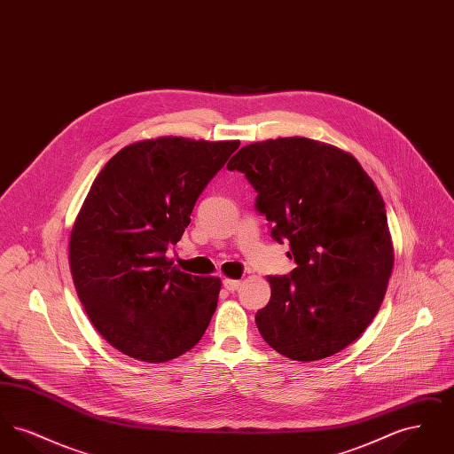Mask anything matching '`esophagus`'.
Masks as SVG:
<instances>
[{
    "label": "esophagus",
    "mask_w": 454,
    "mask_h": 454,
    "mask_svg": "<svg viewBox=\"0 0 454 454\" xmlns=\"http://www.w3.org/2000/svg\"><path fill=\"white\" fill-rule=\"evenodd\" d=\"M223 286L228 289V291H237L239 289V286H241V281H238V279H230V278H226L224 281H223Z\"/></svg>",
    "instance_id": "1"
}]
</instances>
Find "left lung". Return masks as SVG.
Masks as SVG:
<instances>
[{"mask_svg": "<svg viewBox=\"0 0 454 454\" xmlns=\"http://www.w3.org/2000/svg\"><path fill=\"white\" fill-rule=\"evenodd\" d=\"M228 168L245 173L270 235L289 239L298 263L291 276L267 278L260 335L293 361L340 352L376 317L393 272L378 187L350 153L300 136L247 145Z\"/></svg>", "mask_w": 454, "mask_h": 454, "instance_id": "1", "label": "left lung"}]
</instances>
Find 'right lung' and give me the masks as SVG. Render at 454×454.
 <instances>
[{"instance_id":"add662e5","label":"right lung","mask_w":454,"mask_h":454,"mask_svg":"<svg viewBox=\"0 0 454 454\" xmlns=\"http://www.w3.org/2000/svg\"><path fill=\"white\" fill-rule=\"evenodd\" d=\"M239 141L143 139L97 175L69 237V269L90 322L108 344L167 363L200 340L216 311L219 278L182 272L167 257L195 200Z\"/></svg>"}]
</instances>
